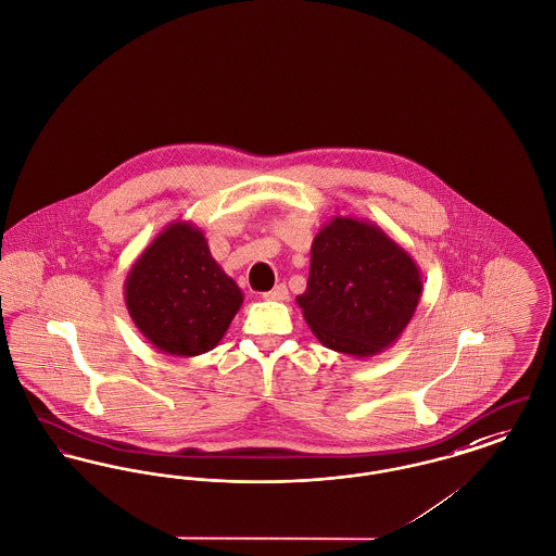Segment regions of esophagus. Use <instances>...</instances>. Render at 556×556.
Wrapping results in <instances>:
<instances>
[{"label":"esophagus","instance_id":"obj_1","mask_svg":"<svg viewBox=\"0 0 556 556\" xmlns=\"http://www.w3.org/2000/svg\"><path fill=\"white\" fill-rule=\"evenodd\" d=\"M264 300H273V302H286L290 294H288V288L286 286H277V288H273L270 292H266V294H262Z\"/></svg>","mask_w":556,"mask_h":556}]
</instances>
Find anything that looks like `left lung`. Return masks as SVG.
<instances>
[{
	"label": "left lung",
	"instance_id": "left-lung-1",
	"mask_svg": "<svg viewBox=\"0 0 556 556\" xmlns=\"http://www.w3.org/2000/svg\"><path fill=\"white\" fill-rule=\"evenodd\" d=\"M422 290L418 264L376 223L333 216L313 239L306 292L295 302L324 346L365 359L396 342Z\"/></svg>",
	"mask_w": 556,
	"mask_h": 556
}]
</instances>
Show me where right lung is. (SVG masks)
Returning <instances> with one entry per match:
<instances>
[{"instance_id":"1","label":"right lung","mask_w":556,"mask_h":556,"mask_svg":"<svg viewBox=\"0 0 556 556\" xmlns=\"http://www.w3.org/2000/svg\"><path fill=\"white\" fill-rule=\"evenodd\" d=\"M124 295L134 326L172 357L212 351L243 304L239 286L212 258L203 230L189 220L169 223L142 250Z\"/></svg>"}]
</instances>
